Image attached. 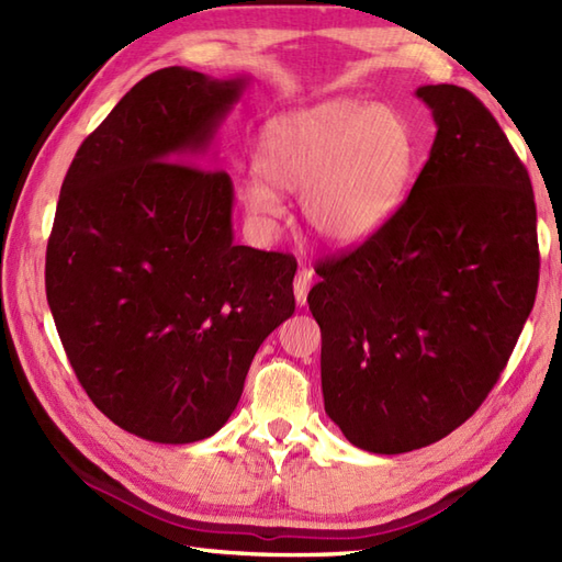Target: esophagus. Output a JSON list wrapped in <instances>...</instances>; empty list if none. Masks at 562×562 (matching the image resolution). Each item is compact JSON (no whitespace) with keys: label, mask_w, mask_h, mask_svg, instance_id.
I'll use <instances>...</instances> for the list:
<instances>
[{"label":"esophagus","mask_w":562,"mask_h":562,"mask_svg":"<svg viewBox=\"0 0 562 562\" xmlns=\"http://www.w3.org/2000/svg\"><path fill=\"white\" fill-rule=\"evenodd\" d=\"M312 284H314V270L302 268L300 272H296V278H294V300H296V304H300V306L306 304V296H308V290H312Z\"/></svg>","instance_id":"34e87169"}]
</instances>
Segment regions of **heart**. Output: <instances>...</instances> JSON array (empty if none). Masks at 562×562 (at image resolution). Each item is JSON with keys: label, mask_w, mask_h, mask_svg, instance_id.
Instances as JSON below:
<instances>
[{"label": "heart", "mask_w": 562, "mask_h": 562, "mask_svg": "<svg viewBox=\"0 0 562 562\" xmlns=\"http://www.w3.org/2000/svg\"><path fill=\"white\" fill-rule=\"evenodd\" d=\"M408 123L386 105L328 99L270 117L256 139V171L241 183L246 214L272 234L282 198H302V217L321 241L355 248L398 217L413 183Z\"/></svg>", "instance_id": "heart-1"}]
</instances>
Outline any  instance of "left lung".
I'll return each mask as SVG.
<instances>
[{
    "label": "left lung",
    "mask_w": 562,
    "mask_h": 562,
    "mask_svg": "<svg viewBox=\"0 0 562 562\" xmlns=\"http://www.w3.org/2000/svg\"><path fill=\"white\" fill-rule=\"evenodd\" d=\"M437 135L398 217L318 266L308 308L321 326L326 415L350 445L403 453L479 411L539 288L529 173L471 91H415Z\"/></svg>",
    "instance_id": "1"
}]
</instances>
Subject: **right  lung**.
Returning a JSON list of instances; mask_svg holds the SVG:
<instances>
[{"instance_id":"obj_1","label":"right lung","mask_w":562,"mask_h":562,"mask_svg":"<svg viewBox=\"0 0 562 562\" xmlns=\"http://www.w3.org/2000/svg\"><path fill=\"white\" fill-rule=\"evenodd\" d=\"M248 77L166 67L81 142L45 292L93 405L159 445L212 437L258 348L294 314L296 260L234 244V183L202 169Z\"/></svg>"}]
</instances>
